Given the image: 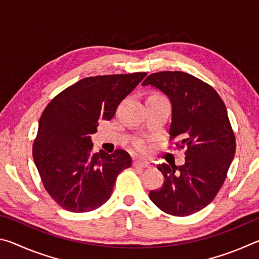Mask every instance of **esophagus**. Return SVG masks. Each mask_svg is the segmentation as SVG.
<instances>
[{"label":"esophagus","instance_id":"esophagus-1","mask_svg":"<svg viewBox=\"0 0 259 259\" xmlns=\"http://www.w3.org/2000/svg\"><path fill=\"white\" fill-rule=\"evenodd\" d=\"M134 166H136V168H151V163L147 161L136 160L134 161Z\"/></svg>","mask_w":259,"mask_h":259}]
</instances>
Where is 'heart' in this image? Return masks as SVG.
Returning a JSON list of instances; mask_svg holds the SVG:
<instances>
[{
    "mask_svg": "<svg viewBox=\"0 0 259 259\" xmlns=\"http://www.w3.org/2000/svg\"><path fill=\"white\" fill-rule=\"evenodd\" d=\"M154 97H161V96H154ZM137 148H138V151H145V145H144L143 143H139L138 145H137Z\"/></svg>",
    "mask_w": 259,
    "mask_h": 259,
    "instance_id": "b5f03b06",
    "label": "heart"
}]
</instances>
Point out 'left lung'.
Returning <instances> with one entry per match:
<instances>
[{"instance_id": "obj_1", "label": "left lung", "mask_w": 259, "mask_h": 259, "mask_svg": "<svg viewBox=\"0 0 259 259\" xmlns=\"http://www.w3.org/2000/svg\"><path fill=\"white\" fill-rule=\"evenodd\" d=\"M142 85H152L169 98L170 138L186 147L183 165H157L164 182L150 192V199L172 216L198 212L217 195L235 154L225 104L212 87L184 72L153 73Z\"/></svg>"}]
</instances>
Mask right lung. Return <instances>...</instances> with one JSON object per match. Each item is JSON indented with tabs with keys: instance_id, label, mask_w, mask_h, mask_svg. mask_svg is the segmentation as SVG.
Returning a JSON list of instances; mask_svg holds the SVG:
<instances>
[{
	"instance_id": "add662e5",
	"label": "right lung",
	"mask_w": 259,
	"mask_h": 259,
	"mask_svg": "<svg viewBox=\"0 0 259 259\" xmlns=\"http://www.w3.org/2000/svg\"><path fill=\"white\" fill-rule=\"evenodd\" d=\"M147 73L82 78L51 100L38 121L35 165L61 208L88 212L111 198L116 177L133 160L123 150L93 153L99 120H111L119 104Z\"/></svg>"
}]
</instances>
